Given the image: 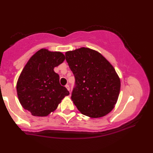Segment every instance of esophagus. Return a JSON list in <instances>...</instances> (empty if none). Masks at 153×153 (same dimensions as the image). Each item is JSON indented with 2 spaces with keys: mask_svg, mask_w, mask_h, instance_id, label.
<instances>
[{
  "mask_svg": "<svg viewBox=\"0 0 153 153\" xmlns=\"http://www.w3.org/2000/svg\"><path fill=\"white\" fill-rule=\"evenodd\" d=\"M65 87H66V88L69 90H69H70V87H69V86L68 84H67L66 86H65Z\"/></svg>",
  "mask_w": 153,
  "mask_h": 153,
  "instance_id": "1",
  "label": "esophagus"
}]
</instances>
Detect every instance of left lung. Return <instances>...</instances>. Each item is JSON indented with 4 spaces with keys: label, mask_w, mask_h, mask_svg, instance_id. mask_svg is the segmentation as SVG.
Here are the masks:
<instances>
[{
    "label": "left lung",
    "mask_w": 153,
    "mask_h": 153,
    "mask_svg": "<svg viewBox=\"0 0 153 153\" xmlns=\"http://www.w3.org/2000/svg\"><path fill=\"white\" fill-rule=\"evenodd\" d=\"M76 84L71 100L83 115L101 117L111 112L117 101L121 82L109 62L98 52L82 47L65 53Z\"/></svg>",
    "instance_id": "obj_1"
}]
</instances>
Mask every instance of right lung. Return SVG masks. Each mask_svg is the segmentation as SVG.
<instances>
[{
	"label": "right lung",
	"instance_id": "obj_1",
	"mask_svg": "<svg viewBox=\"0 0 153 153\" xmlns=\"http://www.w3.org/2000/svg\"><path fill=\"white\" fill-rule=\"evenodd\" d=\"M61 52L42 48L31 57L21 73L17 83L19 100L33 116L45 117L57 108L69 92L59 83L54 68L64 61Z\"/></svg>",
	"mask_w": 153,
	"mask_h": 153
}]
</instances>
